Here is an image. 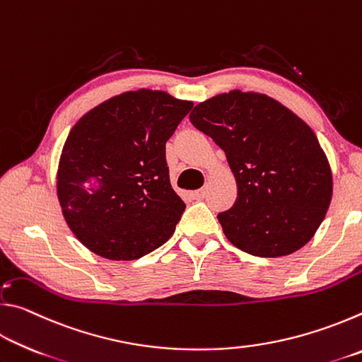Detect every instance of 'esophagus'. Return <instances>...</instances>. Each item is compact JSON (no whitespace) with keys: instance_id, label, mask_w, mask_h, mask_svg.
Instances as JSON below:
<instances>
[{"instance_id":"esophagus-1","label":"esophagus","mask_w":362,"mask_h":362,"mask_svg":"<svg viewBox=\"0 0 362 362\" xmlns=\"http://www.w3.org/2000/svg\"><path fill=\"white\" fill-rule=\"evenodd\" d=\"M193 198L198 199V201L204 199L206 198V188H199V189H196V192H193Z\"/></svg>"}]
</instances>
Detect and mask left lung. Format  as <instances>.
I'll return each instance as SVG.
<instances>
[{"instance_id": "8db88e82", "label": "left lung", "mask_w": 362, "mask_h": 362, "mask_svg": "<svg viewBox=\"0 0 362 362\" xmlns=\"http://www.w3.org/2000/svg\"><path fill=\"white\" fill-rule=\"evenodd\" d=\"M225 151L238 198L217 218L238 249L283 257L308 243L332 199L327 156L303 119L259 93L218 94L189 113Z\"/></svg>"}]
</instances>
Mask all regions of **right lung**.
Instances as JSON below:
<instances>
[{"label":"right lung","mask_w":362,"mask_h":362,"mask_svg":"<svg viewBox=\"0 0 362 362\" xmlns=\"http://www.w3.org/2000/svg\"><path fill=\"white\" fill-rule=\"evenodd\" d=\"M192 108L164 90H129L71 127L57 198L73 235L94 254L136 260L173 236L185 203L170 185L166 142Z\"/></svg>","instance_id":"add662e5"}]
</instances>
